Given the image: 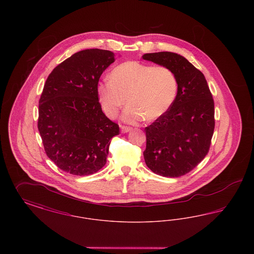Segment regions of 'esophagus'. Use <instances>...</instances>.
Returning a JSON list of instances; mask_svg holds the SVG:
<instances>
[{
    "label": "esophagus",
    "instance_id": "esophagus-1",
    "mask_svg": "<svg viewBox=\"0 0 254 254\" xmlns=\"http://www.w3.org/2000/svg\"><path fill=\"white\" fill-rule=\"evenodd\" d=\"M130 130H131V127H121L122 133L129 132Z\"/></svg>",
    "mask_w": 254,
    "mask_h": 254
}]
</instances>
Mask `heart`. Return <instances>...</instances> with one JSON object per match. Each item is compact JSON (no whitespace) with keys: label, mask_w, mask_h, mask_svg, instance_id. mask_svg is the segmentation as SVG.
<instances>
[{"label":"heart","mask_w":254,"mask_h":254,"mask_svg":"<svg viewBox=\"0 0 254 254\" xmlns=\"http://www.w3.org/2000/svg\"><path fill=\"white\" fill-rule=\"evenodd\" d=\"M109 78L97 85L102 109L114 118L127 101L121 119L127 124L158 119L171 108L178 93L176 75L163 65L127 61L115 66Z\"/></svg>","instance_id":"b5f03b06"}]
</instances>
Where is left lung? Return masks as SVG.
Listing matches in <instances>:
<instances>
[{
    "label": "left lung",
    "instance_id": "obj_1",
    "mask_svg": "<svg viewBox=\"0 0 254 254\" xmlns=\"http://www.w3.org/2000/svg\"><path fill=\"white\" fill-rule=\"evenodd\" d=\"M143 59L167 66L176 75L178 93L171 108L145 128L147 168L176 178L205 158L214 130V102L204 74L180 54L146 53Z\"/></svg>",
    "mask_w": 254,
    "mask_h": 254
}]
</instances>
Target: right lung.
<instances>
[{"instance_id":"add662e5","label":"right lung","mask_w":254,"mask_h":254,"mask_svg":"<svg viewBox=\"0 0 254 254\" xmlns=\"http://www.w3.org/2000/svg\"><path fill=\"white\" fill-rule=\"evenodd\" d=\"M115 61L104 49L81 50L49 74L39 101L38 129L47 155L59 169L77 176L102 169L117 124L102 110L99 79Z\"/></svg>"}]
</instances>
